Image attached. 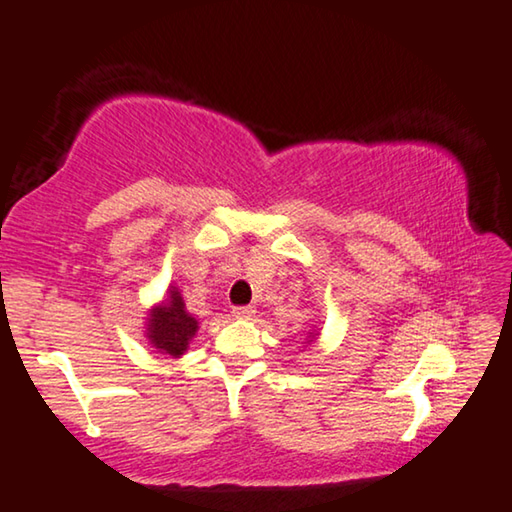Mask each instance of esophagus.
<instances>
[{
  "label": "esophagus",
  "instance_id": "esophagus-1",
  "mask_svg": "<svg viewBox=\"0 0 512 512\" xmlns=\"http://www.w3.org/2000/svg\"><path fill=\"white\" fill-rule=\"evenodd\" d=\"M253 315H255L253 305H236L234 308V317H239V319H250Z\"/></svg>",
  "mask_w": 512,
  "mask_h": 512
}]
</instances>
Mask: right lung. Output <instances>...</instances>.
<instances>
[{"label":"right lung","instance_id":"add662e5","mask_svg":"<svg viewBox=\"0 0 512 512\" xmlns=\"http://www.w3.org/2000/svg\"><path fill=\"white\" fill-rule=\"evenodd\" d=\"M197 331L195 317H190L186 308H183L181 294L172 289L170 299L163 305L151 310L149 319V340L151 345L160 349L163 354L181 356L186 352L188 340L193 338Z\"/></svg>","mask_w":512,"mask_h":512}]
</instances>
